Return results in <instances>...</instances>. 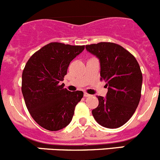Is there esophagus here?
<instances>
[{
	"instance_id": "obj_1",
	"label": "esophagus",
	"mask_w": 160,
	"mask_h": 160,
	"mask_svg": "<svg viewBox=\"0 0 160 160\" xmlns=\"http://www.w3.org/2000/svg\"><path fill=\"white\" fill-rule=\"evenodd\" d=\"M83 95H84V97H86V98H88V97H91V94H88V93H87V92H84V94H83Z\"/></svg>"
}]
</instances>
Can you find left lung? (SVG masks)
Here are the masks:
<instances>
[{
    "instance_id": "1",
    "label": "left lung",
    "mask_w": 160,
    "mask_h": 160,
    "mask_svg": "<svg viewBox=\"0 0 160 160\" xmlns=\"http://www.w3.org/2000/svg\"><path fill=\"white\" fill-rule=\"evenodd\" d=\"M86 49L100 60L101 79L108 87L106 98L98 96L94 119L107 128H118L131 119L142 95V73L135 57L112 42L88 44Z\"/></svg>"
}]
</instances>
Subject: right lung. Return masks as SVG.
Masks as SVG:
<instances>
[{
  "instance_id": "1",
  "label": "right lung",
  "mask_w": 160,
  "mask_h": 160,
  "mask_svg": "<svg viewBox=\"0 0 160 160\" xmlns=\"http://www.w3.org/2000/svg\"><path fill=\"white\" fill-rule=\"evenodd\" d=\"M84 45L52 42L29 58L22 76V92L26 108L37 124L56 131L70 123L83 91H68L61 81L70 62Z\"/></svg>"
}]
</instances>
